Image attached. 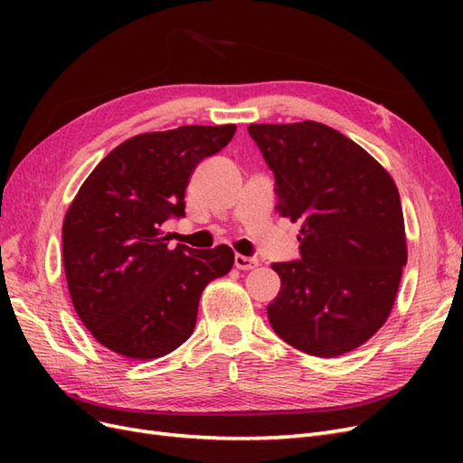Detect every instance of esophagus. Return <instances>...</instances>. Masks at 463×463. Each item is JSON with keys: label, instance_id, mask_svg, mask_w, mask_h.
<instances>
[{"label": "esophagus", "instance_id": "1", "mask_svg": "<svg viewBox=\"0 0 463 463\" xmlns=\"http://www.w3.org/2000/svg\"><path fill=\"white\" fill-rule=\"evenodd\" d=\"M233 262H235V269H240V270H250V269H255V266H259L257 257H245V255H235Z\"/></svg>", "mask_w": 463, "mask_h": 463}]
</instances>
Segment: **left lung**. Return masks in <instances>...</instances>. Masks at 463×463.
Wrapping results in <instances>:
<instances>
[{"mask_svg": "<svg viewBox=\"0 0 463 463\" xmlns=\"http://www.w3.org/2000/svg\"><path fill=\"white\" fill-rule=\"evenodd\" d=\"M247 131L274 174L278 213L301 222V259L272 264L282 288L266 307L270 326L309 355L352 352L386 322L408 262L394 179L325 123Z\"/></svg>", "mask_w": 463, "mask_h": 463, "instance_id": "8db88e82", "label": "left lung"}]
</instances>
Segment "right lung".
<instances>
[{"instance_id":"1","label":"right lung","mask_w":463,"mask_h":463,"mask_svg":"<svg viewBox=\"0 0 463 463\" xmlns=\"http://www.w3.org/2000/svg\"><path fill=\"white\" fill-rule=\"evenodd\" d=\"M235 125H185L121 143L80 185L63 220V266L79 318L104 347L129 359L167 355L193 334L199 299L233 266L228 245L170 247L164 223L185 216L201 160Z\"/></svg>"}]
</instances>
